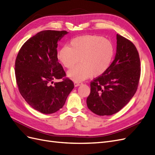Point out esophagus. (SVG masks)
Masks as SVG:
<instances>
[{
	"label": "esophagus",
	"mask_w": 155,
	"mask_h": 155,
	"mask_svg": "<svg viewBox=\"0 0 155 155\" xmlns=\"http://www.w3.org/2000/svg\"><path fill=\"white\" fill-rule=\"evenodd\" d=\"M82 84H83V83L81 82V81H75L74 82V86L75 87H78L79 85H82Z\"/></svg>",
	"instance_id": "obj_1"
}]
</instances>
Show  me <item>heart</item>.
Segmentation results:
<instances>
[{
	"instance_id": "heart-1",
	"label": "heart",
	"mask_w": 155,
	"mask_h": 155,
	"mask_svg": "<svg viewBox=\"0 0 155 155\" xmlns=\"http://www.w3.org/2000/svg\"><path fill=\"white\" fill-rule=\"evenodd\" d=\"M114 54L112 42L104 37L85 35L76 37L70 41L69 46H64L58 53V58L64 67L71 68L68 76L76 81H82L91 75L97 77L109 68Z\"/></svg>"
}]
</instances>
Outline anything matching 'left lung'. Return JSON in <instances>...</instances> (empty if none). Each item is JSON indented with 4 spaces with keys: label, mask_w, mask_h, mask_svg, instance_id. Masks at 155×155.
Listing matches in <instances>:
<instances>
[{
    "label": "left lung",
    "mask_w": 155,
    "mask_h": 155,
    "mask_svg": "<svg viewBox=\"0 0 155 155\" xmlns=\"http://www.w3.org/2000/svg\"><path fill=\"white\" fill-rule=\"evenodd\" d=\"M115 59L107 71L91 82L87 107L100 116L119 112L133 97L138 87L141 68L134 45L119 34L116 35Z\"/></svg>",
    "instance_id": "obj_1"
}]
</instances>
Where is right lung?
I'll return each instance as SVG.
<instances>
[{"label": "right lung", "mask_w": 155, "mask_h": 155, "mask_svg": "<svg viewBox=\"0 0 155 155\" xmlns=\"http://www.w3.org/2000/svg\"><path fill=\"white\" fill-rule=\"evenodd\" d=\"M67 34L64 30L37 33L25 42L16 58L18 91L28 104L41 113L51 114L61 109L74 87L58 58V43ZM60 78L62 82L53 81Z\"/></svg>", "instance_id": "add662e5"}]
</instances>
